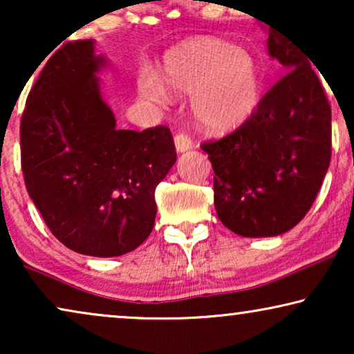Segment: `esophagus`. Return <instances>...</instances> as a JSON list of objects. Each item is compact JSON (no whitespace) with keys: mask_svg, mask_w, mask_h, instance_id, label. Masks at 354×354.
Masks as SVG:
<instances>
[{"mask_svg":"<svg viewBox=\"0 0 354 354\" xmlns=\"http://www.w3.org/2000/svg\"><path fill=\"white\" fill-rule=\"evenodd\" d=\"M174 143H176V149L178 153H185L190 148H193V142H192L190 135L185 132H178L176 137H174Z\"/></svg>","mask_w":354,"mask_h":354,"instance_id":"esophagus-1","label":"esophagus"}]
</instances>
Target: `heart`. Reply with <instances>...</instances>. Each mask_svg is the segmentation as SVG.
<instances>
[{
  "instance_id": "obj_1",
  "label": "heart",
  "mask_w": 354,
  "mask_h": 354,
  "mask_svg": "<svg viewBox=\"0 0 354 354\" xmlns=\"http://www.w3.org/2000/svg\"><path fill=\"white\" fill-rule=\"evenodd\" d=\"M162 81L148 74L140 80V90L156 101L169 100L167 89L193 96V113L211 132L239 127L259 100V79L251 57L217 38H200L171 51Z\"/></svg>"
}]
</instances>
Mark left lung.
Instances as JSON below:
<instances>
[{
    "instance_id": "1",
    "label": "left lung",
    "mask_w": 354,
    "mask_h": 354,
    "mask_svg": "<svg viewBox=\"0 0 354 354\" xmlns=\"http://www.w3.org/2000/svg\"><path fill=\"white\" fill-rule=\"evenodd\" d=\"M268 50L287 74L235 132L201 145L216 174L217 217L251 239L285 234L306 216L332 154L330 104L311 59L274 28Z\"/></svg>"
}]
</instances>
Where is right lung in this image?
I'll use <instances>...</instances> for the list:
<instances>
[{
    "label": "right lung",
    "mask_w": 354,
    "mask_h": 354,
    "mask_svg": "<svg viewBox=\"0 0 354 354\" xmlns=\"http://www.w3.org/2000/svg\"><path fill=\"white\" fill-rule=\"evenodd\" d=\"M95 41H69L43 67L21 120L28 195L51 234L75 253L113 258L151 234L154 190L177 159L166 125L118 130L96 74Z\"/></svg>",
    "instance_id": "obj_1"
}]
</instances>
